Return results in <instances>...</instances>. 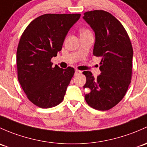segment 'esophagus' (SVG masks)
I'll use <instances>...</instances> for the list:
<instances>
[{"label": "esophagus", "instance_id": "34e87169", "mask_svg": "<svg viewBox=\"0 0 147 147\" xmlns=\"http://www.w3.org/2000/svg\"><path fill=\"white\" fill-rule=\"evenodd\" d=\"M81 73V71L78 70V69H75V75H78V74Z\"/></svg>", "mask_w": 147, "mask_h": 147}]
</instances>
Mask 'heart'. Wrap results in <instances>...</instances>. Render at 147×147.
<instances>
[{
    "instance_id": "heart-1",
    "label": "heart",
    "mask_w": 147,
    "mask_h": 147,
    "mask_svg": "<svg viewBox=\"0 0 147 147\" xmlns=\"http://www.w3.org/2000/svg\"><path fill=\"white\" fill-rule=\"evenodd\" d=\"M89 31L88 29H82L81 31V34H84V33H89Z\"/></svg>"
}]
</instances>
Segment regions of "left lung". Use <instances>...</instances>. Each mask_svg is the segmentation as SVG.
Masks as SVG:
<instances>
[{
	"mask_svg": "<svg viewBox=\"0 0 147 147\" xmlns=\"http://www.w3.org/2000/svg\"><path fill=\"white\" fill-rule=\"evenodd\" d=\"M83 19L95 33L93 55L101 57V75L94 78L84 71L86 82V102L94 109L106 111L123 99L131 82L133 49L123 24L104 10L84 12Z\"/></svg>",
	"mask_w": 147,
	"mask_h": 147,
	"instance_id": "left-lung-1",
	"label": "left lung"
}]
</instances>
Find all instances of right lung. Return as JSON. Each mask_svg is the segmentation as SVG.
<instances>
[{"mask_svg":"<svg viewBox=\"0 0 147 147\" xmlns=\"http://www.w3.org/2000/svg\"><path fill=\"white\" fill-rule=\"evenodd\" d=\"M80 14H45L31 22L17 50L18 78L28 99L49 109L63 101L75 73L73 67H53L51 58L61 51L69 29Z\"/></svg>","mask_w":147,"mask_h":147,"instance_id":"add662e5","label":"right lung"}]
</instances>
